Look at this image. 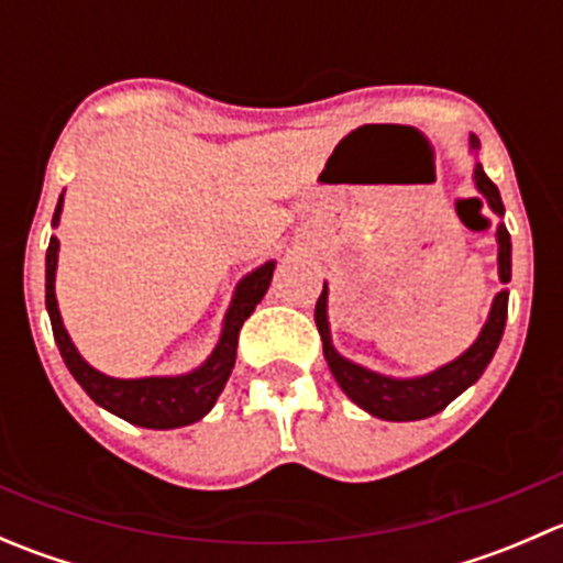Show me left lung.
Segmentation results:
<instances>
[{
    "label": "left lung",
    "instance_id": "obj_1",
    "mask_svg": "<svg viewBox=\"0 0 563 563\" xmlns=\"http://www.w3.org/2000/svg\"><path fill=\"white\" fill-rule=\"evenodd\" d=\"M471 146L476 150V139H471ZM474 179L482 196H485V201L493 207V212L504 214L501 192H498V187L493 185L490 176L485 174V168L479 163L474 168ZM498 275H501V283L512 280V245H509V231L504 223L498 225ZM507 308L509 291H501L493 299L490 318H487L485 329L476 338V343L463 356H457L455 362L441 367V371L422 378H411V382H395V378L378 376V373H371L365 367L354 365V362L343 360L332 349L327 323V286H323L321 297L316 302V327L323 340V356L329 362V371H332V376L338 378L340 387H343L345 395L356 406L365 408L373 417L389 419V422H413V419H424L444 411L460 391H465L471 384L479 382V376L490 365L493 354H496L498 343H501L504 323H507Z\"/></svg>",
    "mask_w": 563,
    "mask_h": 563
}]
</instances>
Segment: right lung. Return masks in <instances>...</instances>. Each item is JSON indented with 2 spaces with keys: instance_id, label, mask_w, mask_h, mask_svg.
Here are the masks:
<instances>
[{
  "instance_id": "right-lung-1",
  "label": "right lung",
  "mask_w": 563,
  "mask_h": 563,
  "mask_svg": "<svg viewBox=\"0 0 563 563\" xmlns=\"http://www.w3.org/2000/svg\"><path fill=\"white\" fill-rule=\"evenodd\" d=\"M62 198L56 203L54 225L59 223ZM56 253H59V240L51 236L48 253H45V308H48L51 327H54V340L59 345V354L65 360L67 371L73 373L84 391L92 397L98 406L106 411L117 413V417L128 419V422L141 424V428H185V424L198 422L209 408L214 406L218 395L223 391L225 382L231 376V367L236 362V343H240V329L247 321L255 305L264 299L266 288L272 283V272H275V261L264 264L247 275L240 283L231 302L229 313H225L223 334H220L218 349L212 351L207 362L198 371L187 373L179 378H135V382H122V378H108L89 367L76 351V345L67 338L65 327H62L59 308H56L54 294V272H56Z\"/></svg>"
}]
</instances>
